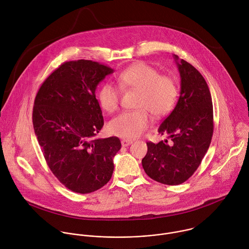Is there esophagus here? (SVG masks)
Wrapping results in <instances>:
<instances>
[{
  "label": "esophagus",
  "mask_w": 249,
  "mask_h": 249,
  "mask_svg": "<svg viewBox=\"0 0 249 249\" xmlns=\"http://www.w3.org/2000/svg\"><path fill=\"white\" fill-rule=\"evenodd\" d=\"M132 143H133V141H132V140H122V141H121V144H122V146H124V147L129 146V145L132 144Z\"/></svg>",
  "instance_id": "1"
}]
</instances>
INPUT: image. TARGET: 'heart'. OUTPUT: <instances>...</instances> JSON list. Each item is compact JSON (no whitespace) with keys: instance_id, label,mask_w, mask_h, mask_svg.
I'll list each match as a JSON object with an SVG mask.
<instances>
[{"instance_id":"obj_1","label":"heart","mask_w":249,"mask_h":249,"mask_svg":"<svg viewBox=\"0 0 249 249\" xmlns=\"http://www.w3.org/2000/svg\"><path fill=\"white\" fill-rule=\"evenodd\" d=\"M123 89L140 91L137 110L124 111L114 117L107 126L108 132L124 139L140 137L151 124V112L156 117L168 114L178 98L176 81L145 62H137L116 76ZM101 107L108 113L114 112L119 106L120 89L111 83H105L98 91Z\"/></svg>"}]
</instances>
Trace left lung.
Listing matches in <instances>:
<instances>
[{"label": "left lung", "mask_w": 249, "mask_h": 249, "mask_svg": "<svg viewBox=\"0 0 249 249\" xmlns=\"http://www.w3.org/2000/svg\"><path fill=\"white\" fill-rule=\"evenodd\" d=\"M181 77L180 97L172 112L162 121L159 133L167 140L148 142L142 167L151 179L169 186L186 182L198 168L211 144L213 110L208 85L198 70L173 55Z\"/></svg>", "instance_id": "left-lung-1"}]
</instances>
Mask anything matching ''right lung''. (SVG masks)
I'll return each instance as SVG.
<instances>
[{
	"instance_id": "right-lung-1",
	"label": "right lung",
	"mask_w": 249,
	"mask_h": 249,
	"mask_svg": "<svg viewBox=\"0 0 249 249\" xmlns=\"http://www.w3.org/2000/svg\"><path fill=\"white\" fill-rule=\"evenodd\" d=\"M113 69L79 59L63 62L43 82L35 99L33 124L46 162L68 190L90 194L113 172L118 138L95 139L104 119L95 90Z\"/></svg>"
}]
</instances>
